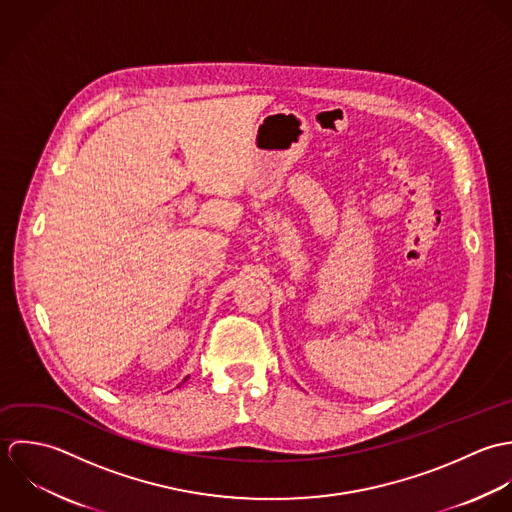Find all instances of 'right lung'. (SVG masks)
<instances>
[{"label":"right lung","instance_id":"obj_1","mask_svg":"<svg viewBox=\"0 0 512 512\" xmlns=\"http://www.w3.org/2000/svg\"><path fill=\"white\" fill-rule=\"evenodd\" d=\"M186 380H188V378H186ZM186 380H184V382H186Z\"/></svg>","mask_w":512,"mask_h":512}]
</instances>
